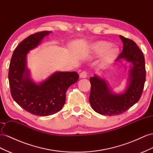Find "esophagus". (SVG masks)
Listing matches in <instances>:
<instances>
[{
    "label": "esophagus",
    "mask_w": 153,
    "mask_h": 153,
    "mask_svg": "<svg viewBox=\"0 0 153 153\" xmlns=\"http://www.w3.org/2000/svg\"><path fill=\"white\" fill-rule=\"evenodd\" d=\"M80 78H85L87 77V72L86 71H82L79 74Z\"/></svg>",
    "instance_id": "obj_1"
}]
</instances>
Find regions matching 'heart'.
Segmentation results:
<instances>
[{"instance_id":"b5f03b06","label":"heart","mask_w":153,"mask_h":153,"mask_svg":"<svg viewBox=\"0 0 153 153\" xmlns=\"http://www.w3.org/2000/svg\"><path fill=\"white\" fill-rule=\"evenodd\" d=\"M111 42L106 41H100L94 43L91 45V52L95 56L103 55L104 62H110L115 59L119 53V50L117 47L112 46Z\"/></svg>"}]
</instances>
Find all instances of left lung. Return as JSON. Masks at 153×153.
I'll list each match as a JSON object with an SVG mask.
<instances>
[{
  "instance_id": "1",
  "label": "left lung",
  "mask_w": 153,
  "mask_h": 153,
  "mask_svg": "<svg viewBox=\"0 0 153 153\" xmlns=\"http://www.w3.org/2000/svg\"><path fill=\"white\" fill-rule=\"evenodd\" d=\"M123 42V52L116 59H125L133 64L129 71V85L124 94H113L104 79L94 76L90 78L91 90L89 102L94 110L101 115L113 116L121 114L140 99L146 81L144 56L132 40L120 36Z\"/></svg>"
}]
</instances>
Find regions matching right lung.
Wrapping results in <instances>:
<instances>
[{
  "mask_svg": "<svg viewBox=\"0 0 153 153\" xmlns=\"http://www.w3.org/2000/svg\"><path fill=\"white\" fill-rule=\"evenodd\" d=\"M51 33L38 32L22 41L13 52L9 67L13 99L25 111L37 116H49L59 111L65 104L67 90L79 79L76 72H57L39 85L30 80L26 55Z\"/></svg>",
  "mask_w": 153,
  "mask_h": 153,
  "instance_id": "obj_1",
  "label": "right lung"
}]
</instances>
